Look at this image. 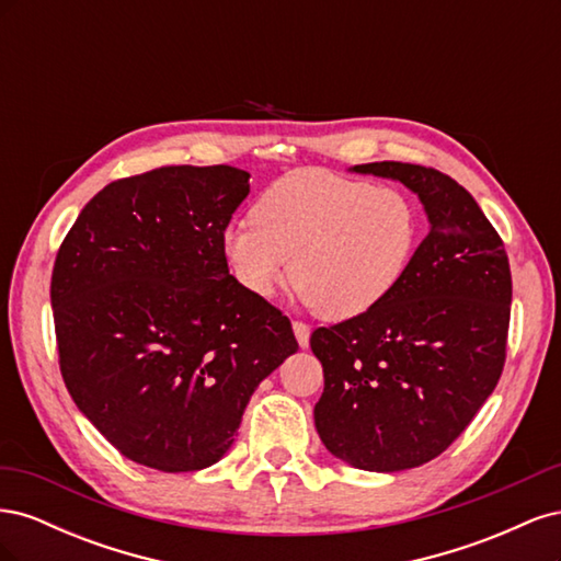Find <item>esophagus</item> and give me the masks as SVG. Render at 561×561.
<instances>
[{
	"label": "esophagus",
	"instance_id": "esophagus-1",
	"mask_svg": "<svg viewBox=\"0 0 561 561\" xmlns=\"http://www.w3.org/2000/svg\"><path fill=\"white\" fill-rule=\"evenodd\" d=\"M293 330H295V336H297V344L301 348H307L309 346V336H311V328L304 325V322H299V320H295L293 322Z\"/></svg>",
	"mask_w": 561,
	"mask_h": 561
}]
</instances>
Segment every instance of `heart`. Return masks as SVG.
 Segmentation results:
<instances>
[{
    "instance_id": "obj_1",
    "label": "heart",
    "mask_w": 561,
    "mask_h": 561,
    "mask_svg": "<svg viewBox=\"0 0 561 561\" xmlns=\"http://www.w3.org/2000/svg\"><path fill=\"white\" fill-rule=\"evenodd\" d=\"M421 239L414 201L388 184L330 171L287 173L252 206V219L222 233V252L254 297L290 278L328 320L369 313L398 290Z\"/></svg>"
}]
</instances>
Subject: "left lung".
I'll list each match as a JSON object with an SVG mask.
<instances>
[{"mask_svg":"<svg viewBox=\"0 0 561 561\" xmlns=\"http://www.w3.org/2000/svg\"><path fill=\"white\" fill-rule=\"evenodd\" d=\"M353 173L402 182L431 229L383 304L311 334L325 377L313 419L336 458L398 472L443 454L494 393L513 278L501 236L449 175L400 161L353 165Z\"/></svg>","mask_w":561,"mask_h":561,"instance_id":"left-lung-1","label":"left lung"}]
</instances>
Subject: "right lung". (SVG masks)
<instances>
[{"instance_id":"obj_1","label":"right lung","mask_w":561,"mask_h":561,"mask_svg":"<svg viewBox=\"0 0 561 561\" xmlns=\"http://www.w3.org/2000/svg\"><path fill=\"white\" fill-rule=\"evenodd\" d=\"M248 180L231 165L116 180L56 254L50 307L65 386L140 466L217 463L254 388L299 348L287 316L229 274L222 233Z\"/></svg>"}]
</instances>
